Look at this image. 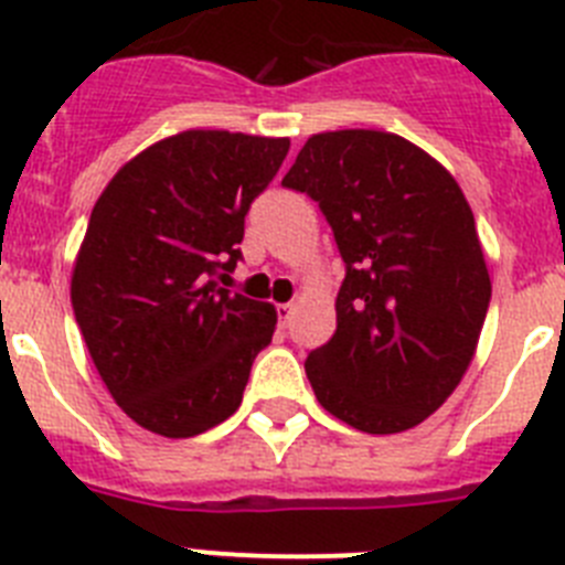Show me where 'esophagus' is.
<instances>
[{
    "mask_svg": "<svg viewBox=\"0 0 565 565\" xmlns=\"http://www.w3.org/2000/svg\"><path fill=\"white\" fill-rule=\"evenodd\" d=\"M291 317H294V306H291V302H286V306H277V319H279V326L286 328L288 322H291Z\"/></svg>",
    "mask_w": 565,
    "mask_h": 565,
    "instance_id": "esophagus-1",
    "label": "esophagus"
}]
</instances>
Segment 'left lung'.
<instances>
[{
	"instance_id": "obj_1",
	"label": "left lung",
	"mask_w": 565,
	"mask_h": 565,
	"mask_svg": "<svg viewBox=\"0 0 565 565\" xmlns=\"http://www.w3.org/2000/svg\"><path fill=\"white\" fill-rule=\"evenodd\" d=\"M282 186L319 203L344 259L337 331L306 359L319 404L371 436L411 430L463 379L492 297L461 186L379 129L311 135Z\"/></svg>"
}]
</instances>
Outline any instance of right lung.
I'll return each instance as SVG.
<instances>
[{
    "instance_id": "obj_1",
    "label": "right lung",
    "mask_w": 565,
    "mask_h": 565,
    "mask_svg": "<svg viewBox=\"0 0 565 565\" xmlns=\"http://www.w3.org/2000/svg\"><path fill=\"white\" fill-rule=\"evenodd\" d=\"M288 147L186 129L124 163L93 206L70 299L98 376L143 430L198 436L243 402L277 311L221 279Z\"/></svg>"
}]
</instances>
